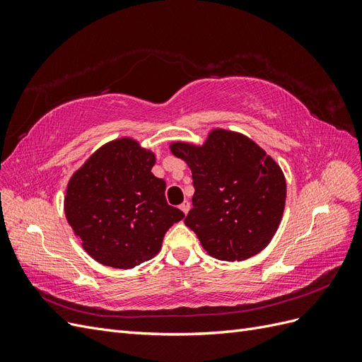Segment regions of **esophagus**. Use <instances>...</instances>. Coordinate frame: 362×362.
Returning a JSON list of instances; mask_svg holds the SVG:
<instances>
[{
  "mask_svg": "<svg viewBox=\"0 0 362 362\" xmlns=\"http://www.w3.org/2000/svg\"><path fill=\"white\" fill-rule=\"evenodd\" d=\"M180 210H181L184 214H187L189 210H190V202H189V201H184V202L180 205Z\"/></svg>",
  "mask_w": 362,
  "mask_h": 362,
  "instance_id": "1",
  "label": "esophagus"
}]
</instances>
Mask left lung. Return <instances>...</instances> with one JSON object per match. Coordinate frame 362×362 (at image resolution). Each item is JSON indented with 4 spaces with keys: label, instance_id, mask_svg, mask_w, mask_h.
Listing matches in <instances>:
<instances>
[{
    "label": "left lung",
    "instance_id": "obj_1",
    "mask_svg": "<svg viewBox=\"0 0 362 362\" xmlns=\"http://www.w3.org/2000/svg\"><path fill=\"white\" fill-rule=\"evenodd\" d=\"M169 148L192 170L193 208L184 223L206 254L222 261L259 254L286 208L279 164L247 136L223 128H213L202 145L172 141Z\"/></svg>",
    "mask_w": 362,
    "mask_h": 362
}]
</instances>
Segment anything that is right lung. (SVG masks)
Listing matches in <instances>:
<instances>
[{
    "mask_svg": "<svg viewBox=\"0 0 362 362\" xmlns=\"http://www.w3.org/2000/svg\"><path fill=\"white\" fill-rule=\"evenodd\" d=\"M156 154L136 139L107 141L69 178L64 216L83 249L113 269L154 258L168 229L184 213L164 198L166 182L152 173Z\"/></svg>",
    "mask_w": 362,
    "mask_h": 362,
    "instance_id": "obj_1",
    "label": "right lung"
}]
</instances>
